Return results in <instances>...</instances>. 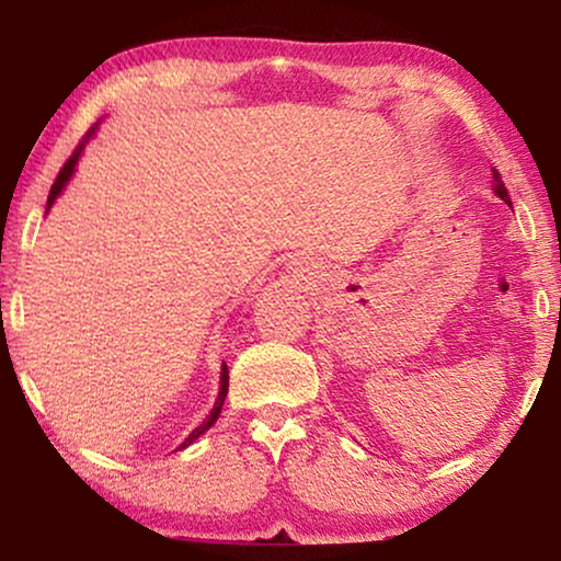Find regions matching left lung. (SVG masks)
<instances>
[{"label":"left lung","mask_w":561,"mask_h":561,"mask_svg":"<svg viewBox=\"0 0 561 561\" xmlns=\"http://www.w3.org/2000/svg\"><path fill=\"white\" fill-rule=\"evenodd\" d=\"M493 188H495V194L497 196H501L503 198V202L505 204H508L511 206V198H508V191H505V183L501 181V173H497V171H493Z\"/></svg>","instance_id":"8db88e82"}]
</instances>
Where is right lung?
<instances>
[{
  "label": "right lung",
  "instance_id": "right-lung-1",
  "mask_svg": "<svg viewBox=\"0 0 561 561\" xmlns=\"http://www.w3.org/2000/svg\"><path fill=\"white\" fill-rule=\"evenodd\" d=\"M81 150H83V140H81L79 145H76L73 156L66 160V163H64V168H60L58 179H56V181H53V186H50V194H48V209H50V206H53V202H56V198H58V194H60V191H64V186H66V183H68V179H71V175H73L76 160H79V156H81ZM227 390H229V373H227V365H221V382H219V396H217V403H214V409H211V413H209V419H206V421H204V424H198V426L194 428V432H191V434H188V439H186V442H183L179 449H183V447H188V444H191V442H196V439H198V436H202V434L206 432V428H209V426L214 424V421H217V419H219V413H221V405H225V398H227Z\"/></svg>",
  "mask_w": 561,
  "mask_h": 561
}]
</instances>
